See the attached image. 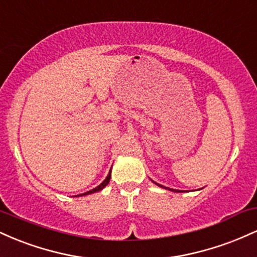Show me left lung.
Returning <instances> with one entry per match:
<instances>
[{
  "label": "left lung",
  "mask_w": 257,
  "mask_h": 257,
  "mask_svg": "<svg viewBox=\"0 0 257 257\" xmlns=\"http://www.w3.org/2000/svg\"><path fill=\"white\" fill-rule=\"evenodd\" d=\"M158 185V184H157ZM158 186H161V185H158ZM161 187H163V186H161ZM170 191H176V190H172V188H169ZM176 192H178V191H176ZM180 192H182V191H180Z\"/></svg>",
  "instance_id": "8db88e82"
}]
</instances>
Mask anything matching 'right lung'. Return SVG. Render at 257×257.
<instances>
[{
  "mask_svg": "<svg viewBox=\"0 0 257 257\" xmlns=\"http://www.w3.org/2000/svg\"><path fill=\"white\" fill-rule=\"evenodd\" d=\"M110 179H111V172L108 173V175H107V178H106L104 181L101 182V184H100L98 187H95V188H93V190H90V191H88V192H85V193H83V194H79V196H85V194H89V193H94V192H98V191H101L102 188L105 187L106 185L108 184V182H110Z\"/></svg>",
  "mask_w": 257,
  "mask_h": 257,
  "instance_id": "obj_1",
  "label": "right lung"
}]
</instances>
